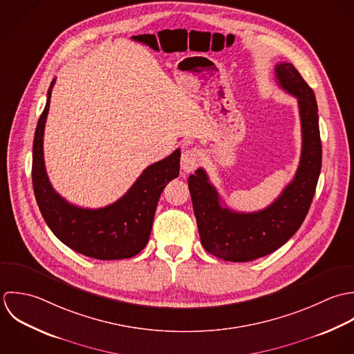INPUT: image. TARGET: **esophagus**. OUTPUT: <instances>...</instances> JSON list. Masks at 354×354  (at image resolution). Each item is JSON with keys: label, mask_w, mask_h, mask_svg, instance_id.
<instances>
[{"label": "esophagus", "mask_w": 354, "mask_h": 354, "mask_svg": "<svg viewBox=\"0 0 354 354\" xmlns=\"http://www.w3.org/2000/svg\"><path fill=\"white\" fill-rule=\"evenodd\" d=\"M201 160H203V153L198 149H187L182 153L180 167L185 172H193L198 167Z\"/></svg>", "instance_id": "1"}]
</instances>
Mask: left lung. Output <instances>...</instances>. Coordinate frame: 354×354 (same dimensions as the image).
Instances as JSON below:
<instances>
[{
    "mask_svg": "<svg viewBox=\"0 0 354 354\" xmlns=\"http://www.w3.org/2000/svg\"><path fill=\"white\" fill-rule=\"evenodd\" d=\"M279 86L298 100L302 149L298 169L282 194L259 212H235L223 207L207 172L189 176L198 232L204 249L234 263L264 257L284 245L301 227L312 204L322 169V141L313 90L290 63L275 67Z\"/></svg>",
    "mask_w": 354,
    "mask_h": 354,
    "instance_id": "obj_1",
    "label": "left lung"
}]
</instances>
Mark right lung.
Masks as SVG:
<instances>
[{
  "instance_id": "obj_1",
  "label": "right lung",
  "mask_w": 354,
  "mask_h": 354,
  "mask_svg": "<svg viewBox=\"0 0 354 354\" xmlns=\"http://www.w3.org/2000/svg\"><path fill=\"white\" fill-rule=\"evenodd\" d=\"M55 82L48 90L32 145V186L39 211L52 232L80 254L97 260L134 257L149 241L164 187L179 176L180 150L149 165L116 203L98 209L72 205L52 187L44 160V131Z\"/></svg>"
}]
</instances>
